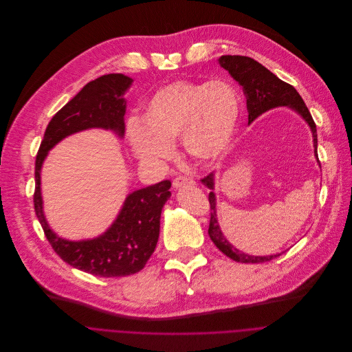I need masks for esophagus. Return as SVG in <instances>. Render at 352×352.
Returning a JSON list of instances; mask_svg holds the SVG:
<instances>
[{
  "label": "esophagus",
  "mask_w": 352,
  "mask_h": 352,
  "mask_svg": "<svg viewBox=\"0 0 352 352\" xmlns=\"http://www.w3.org/2000/svg\"><path fill=\"white\" fill-rule=\"evenodd\" d=\"M195 182L187 176H177L176 179H173V187L175 188H180L184 186H194Z\"/></svg>",
  "instance_id": "34e87169"
}]
</instances>
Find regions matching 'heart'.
<instances>
[{"label": "heart", "instance_id": "b5f03b06", "mask_svg": "<svg viewBox=\"0 0 352 352\" xmlns=\"http://www.w3.org/2000/svg\"><path fill=\"white\" fill-rule=\"evenodd\" d=\"M240 113L241 98L232 83L177 80L153 94L142 120L129 122L127 140L142 162L169 160L180 138L192 160L214 162L229 150Z\"/></svg>", "mask_w": 352, "mask_h": 352}]
</instances>
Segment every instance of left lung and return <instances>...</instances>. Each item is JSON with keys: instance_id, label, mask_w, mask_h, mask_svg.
<instances>
[{"instance_id": "1", "label": "left lung", "mask_w": 352, "mask_h": 352, "mask_svg": "<svg viewBox=\"0 0 352 352\" xmlns=\"http://www.w3.org/2000/svg\"><path fill=\"white\" fill-rule=\"evenodd\" d=\"M219 65L226 69L230 76L243 87V91L247 97V109H248V123L254 122L259 115L263 112L276 108V107H289L297 113L302 116V119L309 124L312 137H314V148L315 157L318 158V134H316V124L311 116L309 109L307 108L304 100L297 93V90L280 80L276 75H273L269 69L263 65L256 62L250 56L241 55H222L219 58ZM319 162V160H318ZM201 182L210 190L208 199L210 205V219H209V229L208 234L214 244L230 259L241 263H261L272 261L273 258L282 255H267V256H255L248 255L237 248H234L223 236L217 215V197L214 194L215 186V175L209 173Z\"/></svg>"}]
</instances>
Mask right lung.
Wrapping results in <instances>:
<instances>
[{
    "label": "right lung",
    "mask_w": 352,
    "mask_h": 352,
    "mask_svg": "<svg viewBox=\"0 0 352 352\" xmlns=\"http://www.w3.org/2000/svg\"><path fill=\"white\" fill-rule=\"evenodd\" d=\"M131 82L122 74H109L87 83L52 116L36 157L33 202L48 243L70 266L101 277L129 276L146 266L158 243L161 212L170 197L172 183L164 180L133 191L127 195L116 221L104 234L91 240L70 241L58 237L45 221L40 173L48 151L70 134L98 127L113 130L123 137L126 112L123 94Z\"/></svg>",
    "instance_id": "1"
}]
</instances>
